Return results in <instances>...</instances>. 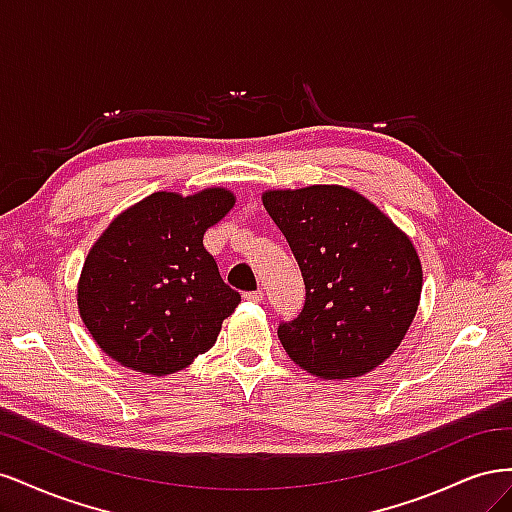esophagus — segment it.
<instances>
[{"label":"esophagus","instance_id":"34e87169","mask_svg":"<svg viewBox=\"0 0 512 512\" xmlns=\"http://www.w3.org/2000/svg\"><path fill=\"white\" fill-rule=\"evenodd\" d=\"M243 297L247 299V301H254V303H260L262 299H265V292L262 290H252V292H245Z\"/></svg>","mask_w":512,"mask_h":512}]
</instances>
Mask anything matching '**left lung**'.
<instances>
[{"instance_id": "left-lung-1", "label": "left lung", "mask_w": 512, "mask_h": 512, "mask_svg": "<svg viewBox=\"0 0 512 512\" xmlns=\"http://www.w3.org/2000/svg\"><path fill=\"white\" fill-rule=\"evenodd\" d=\"M305 282L301 314L277 337L290 359L322 380L382 365L416 316L423 267L410 237L344 185L262 192Z\"/></svg>"}]
</instances>
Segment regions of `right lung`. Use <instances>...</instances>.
<instances>
[{"label": "right lung", "mask_w": 512, "mask_h": 512, "mask_svg": "<svg viewBox=\"0 0 512 512\" xmlns=\"http://www.w3.org/2000/svg\"><path fill=\"white\" fill-rule=\"evenodd\" d=\"M235 200L226 188L153 192L121 211L91 245L76 303L113 361L168 376L215 344L241 294L224 284L203 237Z\"/></svg>", "instance_id": "obj_1"}]
</instances>
